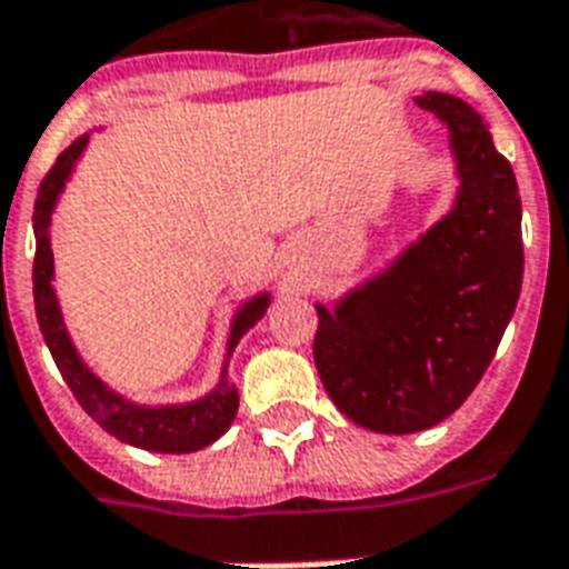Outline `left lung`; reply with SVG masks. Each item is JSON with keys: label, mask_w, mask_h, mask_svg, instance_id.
Masks as SVG:
<instances>
[{"label": "left lung", "mask_w": 569, "mask_h": 569, "mask_svg": "<svg viewBox=\"0 0 569 569\" xmlns=\"http://www.w3.org/2000/svg\"><path fill=\"white\" fill-rule=\"evenodd\" d=\"M416 102L449 129L456 208L335 310L317 305L319 380L340 413L377 435L425 431L467 401L498 352L525 271L519 183L482 117L446 92Z\"/></svg>", "instance_id": "left-lung-1"}]
</instances>
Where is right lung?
<instances>
[{
	"label": "right lung",
	"instance_id": "obj_1",
	"mask_svg": "<svg viewBox=\"0 0 569 569\" xmlns=\"http://www.w3.org/2000/svg\"><path fill=\"white\" fill-rule=\"evenodd\" d=\"M90 141V134H81L78 141H71L50 171L41 180L36 199V213H32V229H36V262H32V292H36V317L48 343L50 356L60 368L62 380L69 382L71 395L78 398L87 416L102 425L108 435H113L123 443H132L147 452H199L210 446L217 437L229 431L231 419L238 413V389L226 382V370L217 389L204 395L201 401L183 403V407H138V403L123 401L120 395H113L90 368L83 365L81 356L71 347L66 326H62L60 305L53 292V252H50V213L60 199L62 187L69 180L71 168L83 153V147ZM271 296H259L247 301L234 317L229 338V352L238 347V340L250 331L262 313L268 310Z\"/></svg>",
	"mask_w": 569,
	"mask_h": 569
}]
</instances>
